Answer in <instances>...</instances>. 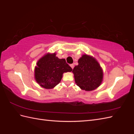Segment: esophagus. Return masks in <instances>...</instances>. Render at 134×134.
Listing matches in <instances>:
<instances>
[{"label":"esophagus","instance_id":"obj_1","mask_svg":"<svg viewBox=\"0 0 134 134\" xmlns=\"http://www.w3.org/2000/svg\"><path fill=\"white\" fill-rule=\"evenodd\" d=\"M70 66H71V68L72 69H73V68H74V65H73V64H71Z\"/></svg>","mask_w":134,"mask_h":134}]
</instances>
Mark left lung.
Returning <instances> with one entry per match:
<instances>
[{"label": "left lung", "instance_id": "8db88e82", "mask_svg": "<svg viewBox=\"0 0 134 134\" xmlns=\"http://www.w3.org/2000/svg\"><path fill=\"white\" fill-rule=\"evenodd\" d=\"M72 72L81 90L92 91L99 87L103 79V71L99 63L92 56L84 54L78 60Z\"/></svg>", "mask_w": 134, "mask_h": 134}]
</instances>
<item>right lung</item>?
Segmentation results:
<instances>
[{"label": "right lung", "instance_id": "add662e5", "mask_svg": "<svg viewBox=\"0 0 134 134\" xmlns=\"http://www.w3.org/2000/svg\"><path fill=\"white\" fill-rule=\"evenodd\" d=\"M56 52L44 54L36 63L35 79L42 88L50 90L61 82L63 73L72 71L65 59L56 56Z\"/></svg>", "mask_w": 134, "mask_h": 134}]
</instances>
